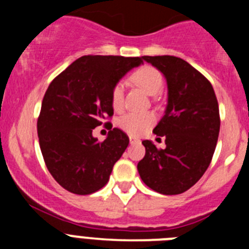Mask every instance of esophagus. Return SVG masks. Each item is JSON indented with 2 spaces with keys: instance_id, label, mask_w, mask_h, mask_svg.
Returning a JSON list of instances; mask_svg holds the SVG:
<instances>
[{
  "instance_id": "esophagus-1",
  "label": "esophagus",
  "mask_w": 249,
  "mask_h": 249,
  "mask_svg": "<svg viewBox=\"0 0 249 249\" xmlns=\"http://www.w3.org/2000/svg\"><path fill=\"white\" fill-rule=\"evenodd\" d=\"M129 143H131V144H138V143H141V140H138V138L131 136V137H129Z\"/></svg>"
}]
</instances>
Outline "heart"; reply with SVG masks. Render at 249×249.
Returning a JSON list of instances; mask_svg holds the SVG:
<instances>
[{"label":"heart","instance_id":"heart-1","mask_svg":"<svg viewBox=\"0 0 249 249\" xmlns=\"http://www.w3.org/2000/svg\"><path fill=\"white\" fill-rule=\"evenodd\" d=\"M129 80L143 89L148 94H157L163 86V76L153 66L144 65L132 72ZM123 96L124 89L121 82H117L111 89V105L113 109L121 111L123 107ZM156 122V116L152 112H141V113H127L118 120L121 129L131 136H142L151 128Z\"/></svg>","mask_w":249,"mask_h":249}]
</instances>
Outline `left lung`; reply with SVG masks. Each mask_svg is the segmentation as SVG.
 <instances>
[{
	"label": "left lung",
	"instance_id": "left-lung-1",
	"mask_svg": "<svg viewBox=\"0 0 249 249\" xmlns=\"http://www.w3.org/2000/svg\"><path fill=\"white\" fill-rule=\"evenodd\" d=\"M142 58L166 77L168 105L153 129L155 135L166 138V148L143 141L146 155L138 162V173L151 190L179 195L199 181L212 160L221 126L218 101L210 81L184 59Z\"/></svg>",
	"mask_w": 249,
	"mask_h": 249
}]
</instances>
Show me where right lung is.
Returning <instances> with one entry per match:
<instances>
[{
	"label": "right lung",
	"instance_id": "add662e5",
	"mask_svg": "<svg viewBox=\"0 0 249 249\" xmlns=\"http://www.w3.org/2000/svg\"><path fill=\"white\" fill-rule=\"evenodd\" d=\"M142 62V57L82 56L48 86L37 120L39 147L52 177L68 192L91 195L108 182L129 138L113 128L100 142L92 131L113 116L112 87Z\"/></svg>",
	"mask_w": 249,
	"mask_h": 249
}]
</instances>
